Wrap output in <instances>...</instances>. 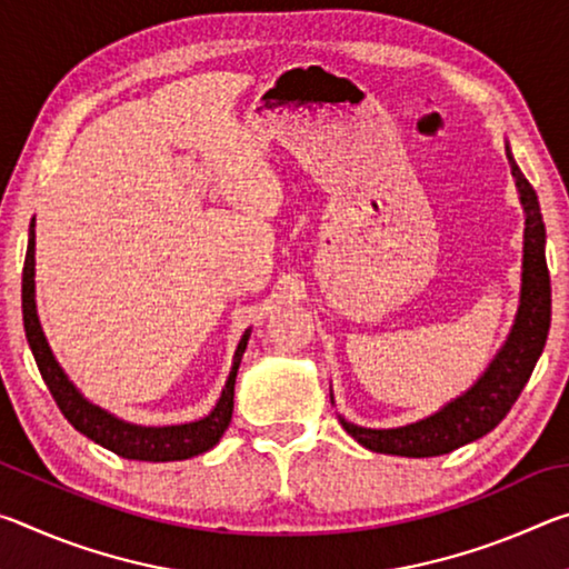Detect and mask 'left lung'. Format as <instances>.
<instances>
[{"mask_svg": "<svg viewBox=\"0 0 569 569\" xmlns=\"http://www.w3.org/2000/svg\"><path fill=\"white\" fill-rule=\"evenodd\" d=\"M505 150L519 192V203L525 210L522 286H519V306L512 329H509L505 343L499 346L495 359L481 371V377L429 417L393 429H371L359 427L339 413L341 427L366 449L379 451V455L421 459L449 455L469 441H477L507 417V411L512 409L525 383L532 377L537 359L542 356L552 319V288L545 258V223L542 213H539L537 192L519 170L509 142H505Z\"/></svg>", "mask_w": 569, "mask_h": 569, "instance_id": "obj_1", "label": "left lung"}]
</instances>
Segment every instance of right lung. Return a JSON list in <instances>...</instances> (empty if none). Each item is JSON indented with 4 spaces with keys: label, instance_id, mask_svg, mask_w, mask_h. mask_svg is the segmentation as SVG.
<instances>
[{
    "label": "right lung",
    "instance_id": "obj_1",
    "mask_svg": "<svg viewBox=\"0 0 569 569\" xmlns=\"http://www.w3.org/2000/svg\"><path fill=\"white\" fill-rule=\"evenodd\" d=\"M22 319L27 343H30L32 349L37 369H40L47 389H50L57 401V407L64 413V419L70 421L80 435L92 439L94 445L110 449L124 459L180 461L213 449L220 437L226 435L230 417H233L238 366L246 353L250 329H246L243 336H240L226 387L220 391L216 407L208 417L188 423H168V427H142V423L124 421L120 417H114L108 409L98 407V403H92L70 381L60 361L54 359L50 343H47V336L42 331L40 316H37L34 301V218L30 223V240H27V258L22 271Z\"/></svg>",
    "mask_w": 569,
    "mask_h": 569
}]
</instances>
